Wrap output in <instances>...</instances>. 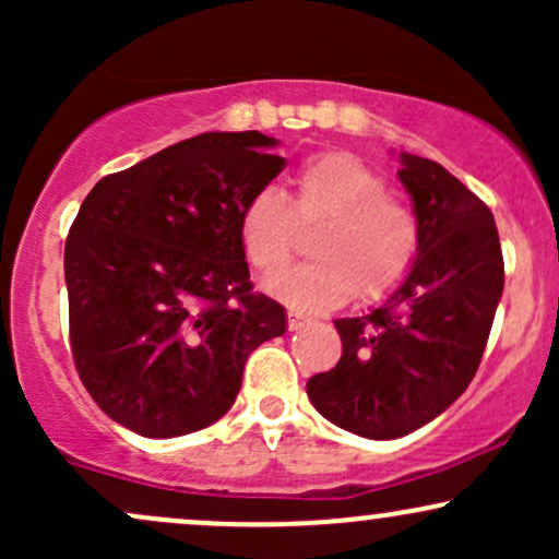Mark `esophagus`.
<instances>
[{
	"label": "esophagus",
	"instance_id": "esophagus-1",
	"mask_svg": "<svg viewBox=\"0 0 559 559\" xmlns=\"http://www.w3.org/2000/svg\"><path fill=\"white\" fill-rule=\"evenodd\" d=\"M307 323V318L305 316H299V312H288V331H299L301 325Z\"/></svg>",
	"mask_w": 559,
	"mask_h": 559
}]
</instances>
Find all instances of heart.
<instances>
[{
	"instance_id": "b5f03b06",
	"label": "heart",
	"mask_w": 559,
	"mask_h": 559,
	"mask_svg": "<svg viewBox=\"0 0 559 559\" xmlns=\"http://www.w3.org/2000/svg\"><path fill=\"white\" fill-rule=\"evenodd\" d=\"M294 213L288 199L262 186L239 215L241 247L252 267L274 275L290 261L296 223L321 228L311 240L317 260L265 281V292L297 312H325L360 292L365 301L389 297L418 254V223L389 197L386 178L360 157L325 152L297 173Z\"/></svg>"
}]
</instances>
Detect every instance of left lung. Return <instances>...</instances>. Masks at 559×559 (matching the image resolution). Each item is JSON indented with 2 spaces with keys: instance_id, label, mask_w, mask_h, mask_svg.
<instances>
[{
  "instance_id": "left-lung-1",
  "label": "left lung",
  "mask_w": 559,
  "mask_h": 559,
  "mask_svg": "<svg viewBox=\"0 0 559 559\" xmlns=\"http://www.w3.org/2000/svg\"><path fill=\"white\" fill-rule=\"evenodd\" d=\"M418 254L365 318L336 320L342 360L307 381L312 407L365 439H400L439 418L476 376L504 288L491 210L433 159L400 155Z\"/></svg>"
}]
</instances>
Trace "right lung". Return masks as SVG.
I'll list each match as a JSON object with an SVG mask.
<instances>
[{
  "instance_id": "obj_1",
  "label": "right lung",
  "mask_w": 559,
  "mask_h": 559,
  "mask_svg": "<svg viewBox=\"0 0 559 559\" xmlns=\"http://www.w3.org/2000/svg\"><path fill=\"white\" fill-rule=\"evenodd\" d=\"M278 139L210 131L105 176L66 241L70 349L92 400L128 431L173 439L221 420L243 362L286 333L252 292L247 199L284 170Z\"/></svg>"
}]
</instances>
